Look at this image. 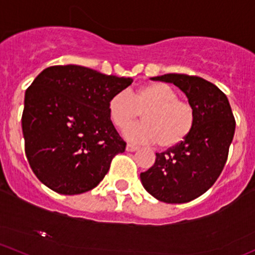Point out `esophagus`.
<instances>
[{
  "label": "esophagus",
  "instance_id": "34e87169",
  "mask_svg": "<svg viewBox=\"0 0 255 255\" xmlns=\"http://www.w3.org/2000/svg\"><path fill=\"white\" fill-rule=\"evenodd\" d=\"M136 149H138V146L133 145V144H127V146H126V150H127V151H135Z\"/></svg>",
  "mask_w": 255,
  "mask_h": 255
}]
</instances>
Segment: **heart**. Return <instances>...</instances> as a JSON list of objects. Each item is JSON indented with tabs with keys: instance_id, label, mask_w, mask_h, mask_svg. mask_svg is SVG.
<instances>
[{
	"instance_id": "1",
	"label": "heart",
	"mask_w": 255,
	"mask_h": 255,
	"mask_svg": "<svg viewBox=\"0 0 255 255\" xmlns=\"http://www.w3.org/2000/svg\"><path fill=\"white\" fill-rule=\"evenodd\" d=\"M140 113L144 122L126 130V138L133 143H156L161 149L183 143L197 121L194 106L178 99L176 90L161 82L146 83L130 94L121 90L110 99V120L119 129H125Z\"/></svg>"
}]
</instances>
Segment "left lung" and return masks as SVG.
Returning <instances> with one entry per match:
<instances>
[{"mask_svg": "<svg viewBox=\"0 0 255 255\" xmlns=\"http://www.w3.org/2000/svg\"><path fill=\"white\" fill-rule=\"evenodd\" d=\"M151 79L178 87L194 106L197 121L183 143L156 152L154 165L140 173L141 183L160 202L188 203L204 194L221 175L234 139L235 116L227 96L200 77L172 73Z\"/></svg>", "mask_w": 255, "mask_h": 255, "instance_id": "1", "label": "left lung"}]
</instances>
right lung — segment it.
<instances>
[{"instance_id":"right-lung-1","label":"right lung","mask_w":255,"mask_h":255,"mask_svg":"<svg viewBox=\"0 0 255 255\" xmlns=\"http://www.w3.org/2000/svg\"><path fill=\"white\" fill-rule=\"evenodd\" d=\"M132 82L76 64L49 67L34 79L25 92L21 129L26 159L45 186L73 195L103 181L126 149L110 120L109 101Z\"/></svg>"}]
</instances>
